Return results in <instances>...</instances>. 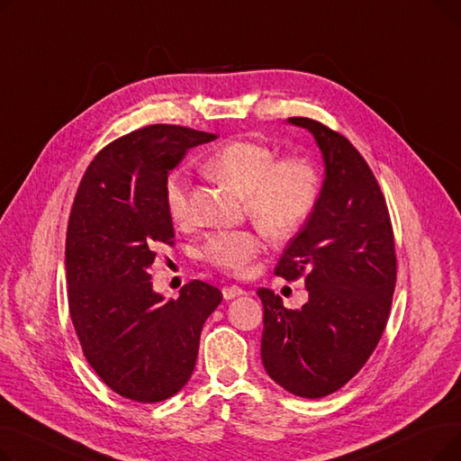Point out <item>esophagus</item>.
<instances>
[{"label": "esophagus", "mask_w": 461, "mask_h": 461, "mask_svg": "<svg viewBox=\"0 0 461 461\" xmlns=\"http://www.w3.org/2000/svg\"><path fill=\"white\" fill-rule=\"evenodd\" d=\"M222 295L226 301H231L235 297L245 295V289H240L239 285H226V287H222Z\"/></svg>", "instance_id": "esophagus-1"}]
</instances>
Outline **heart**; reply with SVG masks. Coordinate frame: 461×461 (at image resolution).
I'll use <instances>...</instances> for the list:
<instances>
[{"label":"heart","mask_w":461,"mask_h":461,"mask_svg":"<svg viewBox=\"0 0 461 461\" xmlns=\"http://www.w3.org/2000/svg\"><path fill=\"white\" fill-rule=\"evenodd\" d=\"M205 172L245 196L249 214L275 237L297 231L316 207L321 192L318 167L308 158L276 160L269 145L250 140H239L218 149L205 162ZM166 205L176 224L188 221V185L179 174L166 185ZM261 247L256 231L224 230L205 239L202 258L218 269L243 273Z\"/></svg>","instance_id":"heart-1"}]
</instances>
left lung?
<instances>
[{
  "label": "left lung",
  "instance_id": "obj_1",
  "mask_svg": "<svg viewBox=\"0 0 461 461\" xmlns=\"http://www.w3.org/2000/svg\"><path fill=\"white\" fill-rule=\"evenodd\" d=\"M287 123L316 140L325 179L275 269L285 280L304 276L308 301L287 310L271 289H258L261 362L282 389L313 400L342 389L374 353L389 320L396 254L381 188L351 141L308 117Z\"/></svg>",
  "mask_w": 461,
  "mask_h": 461
}]
</instances>
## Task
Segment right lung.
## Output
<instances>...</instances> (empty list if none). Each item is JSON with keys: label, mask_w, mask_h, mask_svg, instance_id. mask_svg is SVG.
Masks as SVG:
<instances>
[{"label": "right lung", "mask_w": 461, "mask_h": 461, "mask_svg": "<svg viewBox=\"0 0 461 461\" xmlns=\"http://www.w3.org/2000/svg\"><path fill=\"white\" fill-rule=\"evenodd\" d=\"M212 134L151 125L112 141L87 166L72 205L65 267L68 310L91 368L123 398L177 394L196 366L205 320L222 294L202 280L177 299L153 289L149 267L174 245L167 174Z\"/></svg>", "instance_id": "1"}]
</instances>
